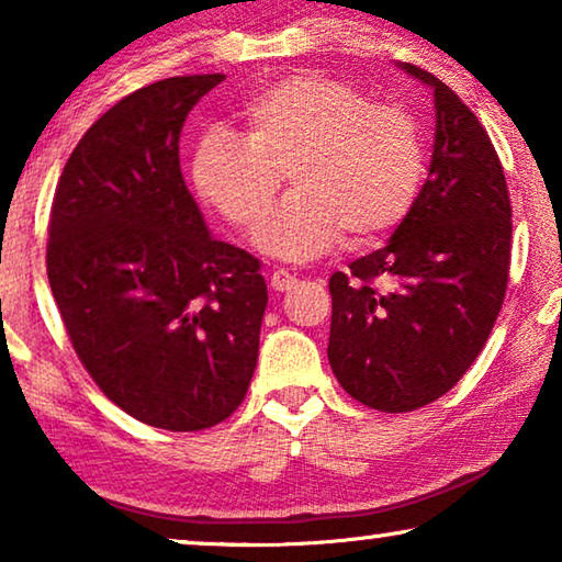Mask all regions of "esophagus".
Wrapping results in <instances>:
<instances>
[{"instance_id": "obj_1", "label": "esophagus", "mask_w": 562, "mask_h": 562, "mask_svg": "<svg viewBox=\"0 0 562 562\" xmlns=\"http://www.w3.org/2000/svg\"><path fill=\"white\" fill-rule=\"evenodd\" d=\"M296 283H299L296 276H291L289 271H283V268H276V271L271 273V286L276 291H289V289H294Z\"/></svg>"}]
</instances>
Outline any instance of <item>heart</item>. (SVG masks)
I'll return each mask as SVG.
<instances>
[{
  "label": "heart",
  "instance_id": "1",
  "mask_svg": "<svg viewBox=\"0 0 562 562\" xmlns=\"http://www.w3.org/2000/svg\"><path fill=\"white\" fill-rule=\"evenodd\" d=\"M243 137L206 133L191 179L202 199L240 233L271 210L283 173L294 191L258 235L273 256L306 260L342 233L366 248L409 217L427 171L419 122L398 104L371 102L358 83L319 71L286 76L256 91Z\"/></svg>",
  "mask_w": 562,
  "mask_h": 562
}]
</instances>
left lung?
Masks as SVG:
<instances>
[{"label": "left lung", "instance_id": "obj_1", "mask_svg": "<svg viewBox=\"0 0 562 562\" xmlns=\"http://www.w3.org/2000/svg\"><path fill=\"white\" fill-rule=\"evenodd\" d=\"M437 133L429 176L386 248L329 276L327 358L356 402L402 414L463 379L502 312L512 199L502 160L463 99L425 68Z\"/></svg>", "mask_w": 562, "mask_h": 562}]
</instances>
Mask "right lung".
<instances>
[{
    "mask_svg": "<svg viewBox=\"0 0 562 562\" xmlns=\"http://www.w3.org/2000/svg\"><path fill=\"white\" fill-rule=\"evenodd\" d=\"M222 81L171 76L120 99L66 160L48 220L50 291L81 366L171 432L243 404L268 304L260 260L206 233L181 176L183 122Z\"/></svg>",
    "mask_w": 562,
    "mask_h": 562,
    "instance_id": "1",
    "label": "right lung"
}]
</instances>
